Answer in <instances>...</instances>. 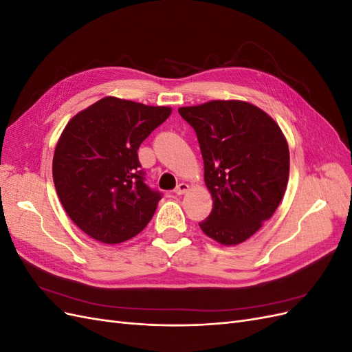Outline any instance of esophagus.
Listing matches in <instances>:
<instances>
[{
	"instance_id": "obj_1",
	"label": "esophagus",
	"mask_w": 352,
	"mask_h": 352,
	"mask_svg": "<svg viewBox=\"0 0 352 352\" xmlns=\"http://www.w3.org/2000/svg\"><path fill=\"white\" fill-rule=\"evenodd\" d=\"M185 192H188V185L186 184H179L175 189V194L176 195H184Z\"/></svg>"
}]
</instances>
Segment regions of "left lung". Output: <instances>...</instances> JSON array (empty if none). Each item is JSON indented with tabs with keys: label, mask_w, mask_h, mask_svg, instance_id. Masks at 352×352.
I'll return each instance as SVG.
<instances>
[{
	"label": "left lung",
	"mask_w": 352,
	"mask_h": 352,
	"mask_svg": "<svg viewBox=\"0 0 352 352\" xmlns=\"http://www.w3.org/2000/svg\"><path fill=\"white\" fill-rule=\"evenodd\" d=\"M179 114L194 127L212 210L201 230L233 247L251 238L279 207L289 177V146L257 105L212 100Z\"/></svg>",
	"instance_id": "obj_1"
}]
</instances>
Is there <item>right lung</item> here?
Masks as SVG:
<instances>
[{"instance_id":"obj_1","label":"right lung","mask_w":352,"mask_h":352,"mask_svg":"<svg viewBox=\"0 0 352 352\" xmlns=\"http://www.w3.org/2000/svg\"><path fill=\"white\" fill-rule=\"evenodd\" d=\"M170 114V107L105 97L61 132L52 179L67 216L92 239L124 242L153 219L162 194L145 185L138 148Z\"/></svg>"}]
</instances>
